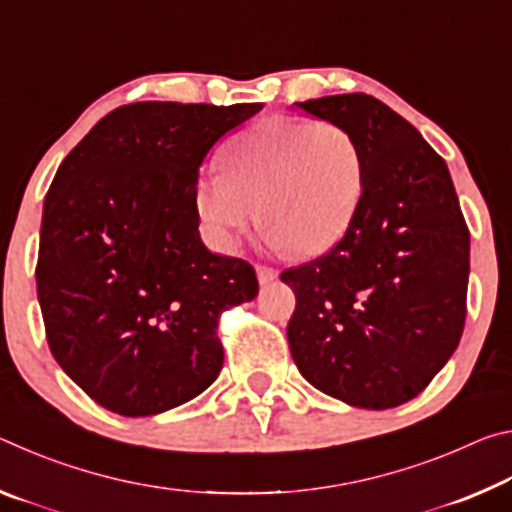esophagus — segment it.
I'll list each match as a JSON object with an SVG mask.
<instances>
[{"label":"esophagus","mask_w":512,"mask_h":512,"mask_svg":"<svg viewBox=\"0 0 512 512\" xmlns=\"http://www.w3.org/2000/svg\"><path fill=\"white\" fill-rule=\"evenodd\" d=\"M255 271H257V280H259V284H271L273 280H277V271H275L273 266L257 264V266H255Z\"/></svg>","instance_id":"34e87169"}]
</instances>
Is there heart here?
<instances>
[{
	"label": "heart",
	"instance_id": "b5f03b06",
	"mask_svg": "<svg viewBox=\"0 0 512 512\" xmlns=\"http://www.w3.org/2000/svg\"><path fill=\"white\" fill-rule=\"evenodd\" d=\"M223 173L196 185V212L214 241L235 248L259 219L273 248L316 255L332 248L357 214L363 155L332 121L268 117L239 133Z\"/></svg>",
	"mask_w": 512,
	"mask_h": 512
}]
</instances>
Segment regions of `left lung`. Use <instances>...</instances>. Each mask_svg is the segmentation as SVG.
<instances>
[{
  "instance_id": "8db88e82",
  "label": "left lung",
  "mask_w": 512,
  "mask_h": 512,
  "mask_svg": "<svg viewBox=\"0 0 512 512\" xmlns=\"http://www.w3.org/2000/svg\"><path fill=\"white\" fill-rule=\"evenodd\" d=\"M343 126L363 155L357 214L329 253L282 273L300 375L359 409L420 395L461 341L470 230L445 160L370 94L298 103Z\"/></svg>"
}]
</instances>
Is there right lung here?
I'll use <instances>...</instances> for the list:
<instances>
[{
	"label": "right lung",
	"mask_w": 512,
	"mask_h": 512,
	"mask_svg": "<svg viewBox=\"0 0 512 512\" xmlns=\"http://www.w3.org/2000/svg\"><path fill=\"white\" fill-rule=\"evenodd\" d=\"M262 103L140 101L69 151L45 196L36 266L49 350L94 402L144 418L201 395L223 368L225 309L255 268L198 235V169Z\"/></svg>",
	"instance_id": "obj_1"
}]
</instances>
